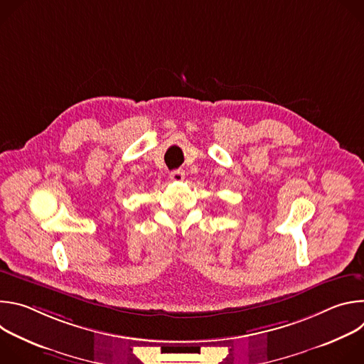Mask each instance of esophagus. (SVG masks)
Segmentation results:
<instances>
[{
  "instance_id": "1",
  "label": "esophagus",
  "mask_w": 364,
  "mask_h": 364,
  "mask_svg": "<svg viewBox=\"0 0 364 364\" xmlns=\"http://www.w3.org/2000/svg\"><path fill=\"white\" fill-rule=\"evenodd\" d=\"M184 171L183 170H174V171H171V174H170V178L173 180V181H183L184 180Z\"/></svg>"
}]
</instances>
